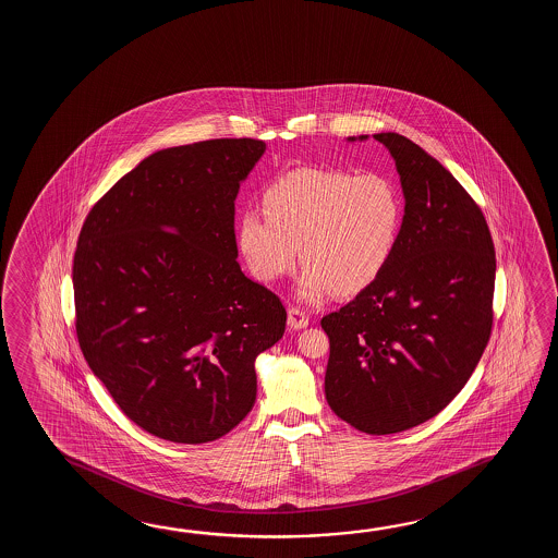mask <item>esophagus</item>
<instances>
[{"mask_svg":"<svg viewBox=\"0 0 558 558\" xmlns=\"http://www.w3.org/2000/svg\"><path fill=\"white\" fill-rule=\"evenodd\" d=\"M287 325H289V329H293V331L305 329L308 325V317L301 308H289V311H287Z\"/></svg>","mask_w":558,"mask_h":558,"instance_id":"34e87169","label":"esophagus"}]
</instances>
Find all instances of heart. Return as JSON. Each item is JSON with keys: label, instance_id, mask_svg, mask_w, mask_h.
I'll list each match as a JSON object with an SVG mask.
<instances>
[{"label": "heart", "instance_id": "obj_1", "mask_svg": "<svg viewBox=\"0 0 558 558\" xmlns=\"http://www.w3.org/2000/svg\"><path fill=\"white\" fill-rule=\"evenodd\" d=\"M263 207L239 217V253L251 274L274 283L293 269L299 247L303 303L367 289L391 262L403 227V193L380 173L295 169L265 190Z\"/></svg>", "mask_w": 558, "mask_h": 558}]
</instances>
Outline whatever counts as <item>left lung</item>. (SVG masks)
Here are the masks:
<instances>
[{"label":"left lung","instance_id":"8db88e82","mask_svg":"<svg viewBox=\"0 0 558 558\" xmlns=\"http://www.w3.org/2000/svg\"><path fill=\"white\" fill-rule=\"evenodd\" d=\"M373 137L401 178V235L385 271L320 327L335 415L391 435L433 418L471 379L490 337L497 262L485 217L451 171L399 133Z\"/></svg>","mask_w":558,"mask_h":558}]
</instances>
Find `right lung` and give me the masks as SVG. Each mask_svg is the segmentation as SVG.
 I'll use <instances>...</instances> for the list:
<instances>
[{
  "label": "right lung",
  "mask_w": 558,
  "mask_h": 558,
  "mask_svg": "<svg viewBox=\"0 0 558 558\" xmlns=\"http://www.w3.org/2000/svg\"><path fill=\"white\" fill-rule=\"evenodd\" d=\"M259 140H211L145 157L87 215L73 257L77 339L97 379L159 439L199 445L247 416L255 359L287 313L241 271L239 187Z\"/></svg>",
  "instance_id": "right-lung-1"
}]
</instances>
